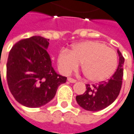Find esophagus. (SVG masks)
Segmentation results:
<instances>
[{"label":"esophagus","instance_id":"esophagus-1","mask_svg":"<svg viewBox=\"0 0 134 134\" xmlns=\"http://www.w3.org/2000/svg\"><path fill=\"white\" fill-rule=\"evenodd\" d=\"M67 80H68V82H71V83H75V82H76V79H74L73 78H70V77H68L67 78Z\"/></svg>","mask_w":134,"mask_h":134}]
</instances>
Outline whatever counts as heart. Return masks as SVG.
Wrapping results in <instances>:
<instances>
[{
  "label": "heart",
  "instance_id": "heart-1",
  "mask_svg": "<svg viewBox=\"0 0 134 134\" xmlns=\"http://www.w3.org/2000/svg\"><path fill=\"white\" fill-rule=\"evenodd\" d=\"M80 62L87 78L92 82H102L114 73L118 58L115 50L98 41L76 44L70 52L62 50L57 56L58 69L64 75L76 70Z\"/></svg>",
  "mask_w": 134,
  "mask_h": 134
}]
</instances>
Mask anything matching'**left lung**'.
<instances>
[{
    "instance_id": "8db88e82",
    "label": "left lung",
    "mask_w": 134,
    "mask_h": 134,
    "mask_svg": "<svg viewBox=\"0 0 134 134\" xmlns=\"http://www.w3.org/2000/svg\"><path fill=\"white\" fill-rule=\"evenodd\" d=\"M117 52L119 56V66L110 79L98 85L87 84L84 94L76 97L79 105L85 110L100 111L113 103L119 96L122 85L125 58L119 50Z\"/></svg>"
}]
</instances>
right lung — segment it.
Here are the masks:
<instances>
[{"label":"right lung","mask_w":134,"mask_h":134,"mask_svg":"<svg viewBox=\"0 0 134 134\" xmlns=\"http://www.w3.org/2000/svg\"><path fill=\"white\" fill-rule=\"evenodd\" d=\"M49 39L34 36L21 40L10 50L7 64L9 91L21 105L40 107L51 101L67 77L56 73L47 52Z\"/></svg>","instance_id":"add662e5"}]
</instances>
